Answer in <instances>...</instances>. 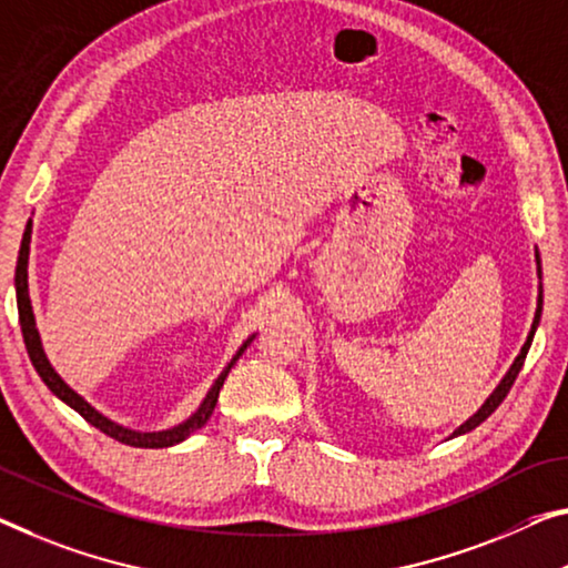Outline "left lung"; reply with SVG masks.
I'll return each mask as SVG.
<instances>
[{
  "label": "left lung",
  "instance_id": "1",
  "mask_svg": "<svg viewBox=\"0 0 568 568\" xmlns=\"http://www.w3.org/2000/svg\"><path fill=\"white\" fill-rule=\"evenodd\" d=\"M538 272H540V266H538ZM540 310H544V292L538 294V310H536V320H534V327H530V335H528V339H526V345H523V351H520V355L516 357V363L510 365V371L505 373V378L500 381V386H497L495 390H493V396L485 400L483 404V408H479V412L469 418V422H465L459 426V429L455 432V436L457 434H465V432H473L475 426H479L485 422L487 416H490L497 406L503 404L505 400V396L510 394V388H513V383H516V378H518V373H520V368H523V363H526V355H528V351H530V343H534V335H536V327H538V320H540Z\"/></svg>",
  "mask_w": 568,
  "mask_h": 568
}]
</instances>
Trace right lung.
I'll return each mask as SVG.
<instances>
[{"instance_id":"1","label":"right lung","mask_w":568,"mask_h":568,"mask_svg":"<svg viewBox=\"0 0 568 568\" xmlns=\"http://www.w3.org/2000/svg\"><path fill=\"white\" fill-rule=\"evenodd\" d=\"M30 233H32V221L28 223V229L22 233V246H20V256H17V268H14V290H17V312H20V325H22V337H24V347H28V355L34 365V371L42 381H45V386L55 394L60 400H65L68 406L75 408L78 414H81L85 422L93 424L95 429H101L111 439H116L121 444H129V447H142V449H162V447H172V444H178L182 439H187L190 434L197 432L200 426H205L207 418H211L213 408H215V400L217 394H221L223 388V381L225 375H229L231 365L239 361L241 353L246 351L251 345V339L243 343V347L239 353H235L233 361L229 363V368H225L221 375H217V381L213 383V388L207 390V396L203 404H200L197 412L187 418L185 424L174 426V429L168 432H152V434H142V432H132V429H124V426L113 424L111 418L101 416L95 408L89 404V400H83L81 396L75 394V390L68 386V383L60 378V375L52 371V365L48 363L45 353H42V345H40V335L38 329H34V317H32V304H30V294H28V256H30Z\"/></svg>"}]
</instances>
